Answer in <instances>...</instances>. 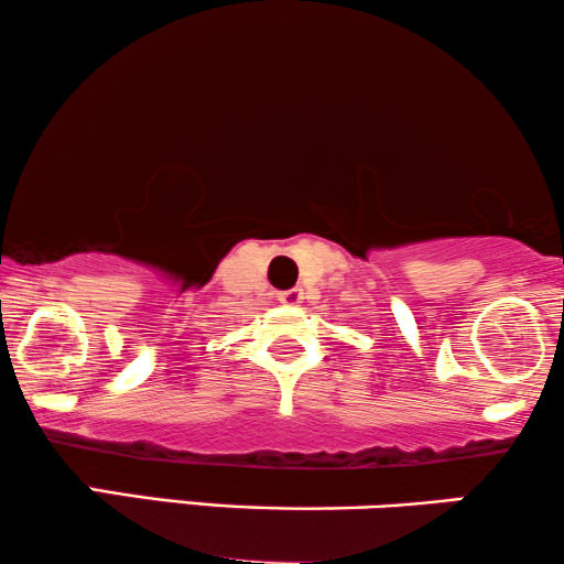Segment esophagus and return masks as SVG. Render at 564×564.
<instances>
[{
    "instance_id": "obj_1",
    "label": "esophagus",
    "mask_w": 564,
    "mask_h": 564,
    "mask_svg": "<svg viewBox=\"0 0 564 564\" xmlns=\"http://www.w3.org/2000/svg\"><path fill=\"white\" fill-rule=\"evenodd\" d=\"M276 297H280V303H284V305H297L300 300H303V290H300V288H292V290L276 292Z\"/></svg>"
}]
</instances>
